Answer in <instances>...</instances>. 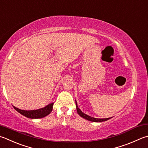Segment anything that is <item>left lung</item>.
I'll use <instances>...</instances> for the list:
<instances>
[{
    "label": "left lung",
    "mask_w": 148,
    "mask_h": 148,
    "mask_svg": "<svg viewBox=\"0 0 148 148\" xmlns=\"http://www.w3.org/2000/svg\"><path fill=\"white\" fill-rule=\"evenodd\" d=\"M75 103H76V107H77V111L79 115L81 116V117L85 119L86 120H88V121H90L91 122H104V121H106L108 120H109L111 118H106V119H97V118H94V117H92V116H90V115H88L85 114L84 113H83L82 111L80 110L78 107L77 106V103L76 100H75Z\"/></svg>",
    "instance_id": "1"
}]
</instances>
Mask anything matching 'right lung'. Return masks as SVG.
Wrapping results in <instances>:
<instances>
[{"label": "right lung", "mask_w": 148, "mask_h": 148, "mask_svg": "<svg viewBox=\"0 0 148 148\" xmlns=\"http://www.w3.org/2000/svg\"><path fill=\"white\" fill-rule=\"evenodd\" d=\"M53 102L50 103L46 106L42 108L38 109V110H22L21 109H18L17 108L13 106V108L15 110L18 111L19 113L21 115H24L27 118L29 119H40L45 117L46 116L48 115L53 110Z\"/></svg>", "instance_id": "add662e5"}]
</instances>
